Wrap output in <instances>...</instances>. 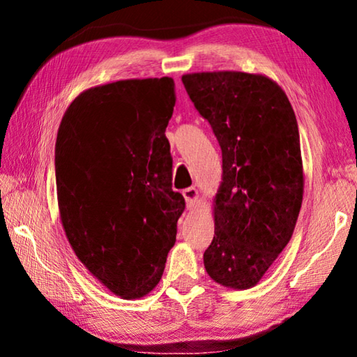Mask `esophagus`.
<instances>
[{
	"label": "esophagus",
	"mask_w": 357,
	"mask_h": 357,
	"mask_svg": "<svg viewBox=\"0 0 357 357\" xmlns=\"http://www.w3.org/2000/svg\"><path fill=\"white\" fill-rule=\"evenodd\" d=\"M183 195H184L187 208L189 209L193 208V204H195V202L198 200V190L195 189V187H187V189L183 190Z\"/></svg>",
	"instance_id": "34e87169"
}]
</instances>
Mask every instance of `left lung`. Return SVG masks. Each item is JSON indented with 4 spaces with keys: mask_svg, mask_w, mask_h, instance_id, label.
I'll return each mask as SVG.
<instances>
[{
    "mask_svg": "<svg viewBox=\"0 0 357 357\" xmlns=\"http://www.w3.org/2000/svg\"><path fill=\"white\" fill-rule=\"evenodd\" d=\"M183 83L222 149L204 269L219 285L252 288L289 243L301 211L298 121L285 91L261 74L195 72Z\"/></svg>",
    "mask_w": 357,
    "mask_h": 357,
    "instance_id": "obj_1",
    "label": "left lung"
}]
</instances>
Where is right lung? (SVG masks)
I'll return each instance as SVG.
<instances>
[{"label": "right lung", "mask_w": 357, "mask_h": 357, "mask_svg": "<svg viewBox=\"0 0 357 357\" xmlns=\"http://www.w3.org/2000/svg\"><path fill=\"white\" fill-rule=\"evenodd\" d=\"M170 77L89 88L59 124V217L72 250L113 294L140 299L164 274L184 197L172 189Z\"/></svg>", "instance_id": "add662e5"}]
</instances>
